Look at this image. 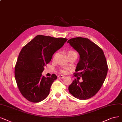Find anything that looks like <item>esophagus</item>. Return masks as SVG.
<instances>
[{"instance_id":"esophagus-1","label":"esophagus","mask_w":122,"mask_h":122,"mask_svg":"<svg viewBox=\"0 0 122 122\" xmlns=\"http://www.w3.org/2000/svg\"><path fill=\"white\" fill-rule=\"evenodd\" d=\"M58 77L59 78H60L62 79V78H64L65 77V76L63 75H58Z\"/></svg>"}]
</instances>
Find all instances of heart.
I'll return each mask as SVG.
<instances>
[{
	"label": "heart",
	"instance_id": "b5f03b06",
	"mask_svg": "<svg viewBox=\"0 0 122 122\" xmlns=\"http://www.w3.org/2000/svg\"><path fill=\"white\" fill-rule=\"evenodd\" d=\"M67 55H68V57H70L71 56H72L73 55H77V54L76 53L75 51L72 50H70L68 51L67 52ZM69 70V68H66V67H64V68H61L60 69V71L61 73H63V74H65L67 73V70Z\"/></svg>",
	"mask_w": 122,
	"mask_h": 122
}]
</instances>
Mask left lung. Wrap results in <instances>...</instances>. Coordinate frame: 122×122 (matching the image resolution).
<instances>
[{"instance_id": "obj_1", "label": "left lung", "mask_w": 122, "mask_h": 122, "mask_svg": "<svg viewBox=\"0 0 122 122\" xmlns=\"http://www.w3.org/2000/svg\"><path fill=\"white\" fill-rule=\"evenodd\" d=\"M67 43L79 54L80 59L74 74L83 80L82 82L74 80L68 87L69 92L79 100H87L100 91L106 78L108 67L104 53L87 38H72Z\"/></svg>"}]
</instances>
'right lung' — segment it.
I'll list each match as a JSON object with an SVG mask.
<instances>
[{
	"mask_svg": "<svg viewBox=\"0 0 122 122\" xmlns=\"http://www.w3.org/2000/svg\"><path fill=\"white\" fill-rule=\"evenodd\" d=\"M67 39L38 35L22 48L15 66V75L18 88L23 97L32 102H39L49 95L57 76L45 77L42 73L50 62L54 53Z\"/></svg>",
	"mask_w": 122,
	"mask_h": 122,
	"instance_id": "add662e5",
	"label": "right lung"
}]
</instances>
